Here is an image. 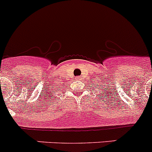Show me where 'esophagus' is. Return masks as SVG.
<instances>
[{
  "mask_svg": "<svg viewBox=\"0 0 152 152\" xmlns=\"http://www.w3.org/2000/svg\"><path fill=\"white\" fill-rule=\"evenodd\" d=\"M81 79H82V77H81V76H77V77L76 78V81H80Z\"/></svg>",
  "mask_w": 152,
  "mask_h": 152,
  "instance_id": "34e87169",
  "label": "esophagus"
}]
</instances>
